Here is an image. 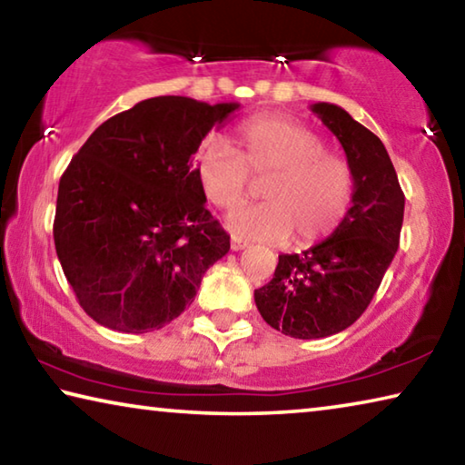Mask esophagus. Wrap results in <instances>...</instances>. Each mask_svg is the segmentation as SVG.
I'll list each match as a JSON object with an SVG mask.
<instances>
[{
	"mask_svg": "<svg viewBox=\"0 0 465 465\" xmlns=\"http://www.w3.org/2000/svg\"><path fill=\"white\" fill-rule=\"evenodd\" d=\"M246 246H248V243L243 242V240H240V238H232V250L238 252V250H243Z\"/></svg>",
	"mask_w": 465,
	"mask_h": 465,
	"instance_id": "34e87169",
	"label": "esophagus"
}]
</instances>
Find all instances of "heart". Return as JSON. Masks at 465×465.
I'll return each instance as SVG.
<instances>
[{
  "mask_svg": "<svg viewBox=\"0 0 465 465\" xmlns=\"http://www.w3.org/2000/svg\"><path fill=\"white\" fill-rule=\"evenodd\" d=\"M203 194L219 209L248 196L252 178H266L262 204L233 211L238 238L312 246L332 235L352 203L355 176L344 155L328 152L318 131L291 116H256L235 131V149L207 141L193 160Z\"/></svg>",
  "mask_w": 465,
  "mask_h": 465,
  "instance_id": "heart-1",
  "label": "heart"
}]
</instances>
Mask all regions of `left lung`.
Instances as JSON below:
<instances>
[{
	"mask_svg": "<svg viewBox=\"0 0 465 465\" xmlns=\"http://www.w3.org/2000/svg\"><path fill=\"white\" fill-rule=\"evenodd\" d=\"M312 113L334 133L355 176L341 227L302 254H281L271 282L254 291L269 326L293 338H326L361 318L396 256L404 193L380 137L328 102Z\"/></svg>",
	"mask_w": 465,
	"mask_h": 465,
	"instance_id": "1",
	"label": "left lung"
}]
</instances>
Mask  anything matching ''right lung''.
Segmentation results:
<instances>
[{
  "instance_id": "right-lung-1",
  "label": "right lung",
  "mask_w": 465,
  "mask_h": 465,
  "mask_svg": "<svg viewBox=\"0 0 465 465\" xmlns=\"http://www.w3.org/2000/svg\"><path fill=\"white\" fill-rule=\"evenodd\" d=\"M240 104L186 96L139 102L102 123L63 172L53 235L92 320L124 334L170 324L230 252L193 155Z\"/></svg>"
}]
</instances>
